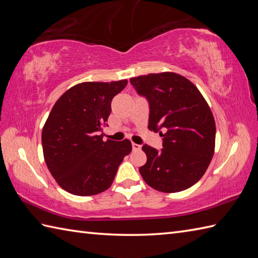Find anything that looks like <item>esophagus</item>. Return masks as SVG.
Instances as JSON below:
<instances>
[{
    "instance_id": "34e87169",
    "label": "esophagus",
    "mask_w": 258,
    "mask_h": 258,
    "mask_svg": "<svg viewBox=\"0 0 258 258\" xmlns=\"http://www.w3.org/2000/svg\"><path fill=\"white\" fill-rule=\"evenodd\" d=\"M132 149H133V151H140L141 150V145L136 144V143H132Z\"/></svg>"
}]
</instances>
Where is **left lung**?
<instances>
[{
    "mask_svg": "<svg viewBox=\"0 0 258 258\" xmlns=\"http://www.w3.org/2000/svg\"><path fill=\"white\" fill-rule=\"evenodd\" d=\"M149 102V128L160 132L163 149L143 145L147 162L140 167L151 187L176 193L199 182L215 150L216 126L201 92L184 76L164 72L130 80Z\"/></svg>",
    "mask_w": 258,
    "mask_h": 258,
    "instance_id": "1",
    "label": "left lung"
}]
</instances>
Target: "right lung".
<instances>
[{
    "label": "right lung",
    "instance_id": "obj_1",
    "mask_svg": "<svg viewBox=\"0 0 258 258\" xmlns=\"http://www.w3.org/2000/svg\"><path fill=\"white\" fill-rule=\"evenodd\" d=\"M127 81L85 82L71 87L54 104L42 131L48 171L71 194L95 195L112 185L124 156L132 151L128 140L103 141L113 97Z\"/></svg>",
    "mask_w": 258,
    "mask_h": 258
}]
</instances>
